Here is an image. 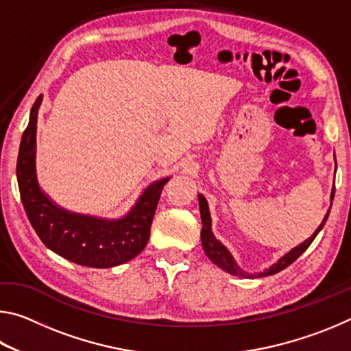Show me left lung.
Instances as JSON below:
<instances>
[{
    "label": "left lung",
    "mask_w": 351,
    "mask_h": 351,
    "mask_svg": "<svg viewBox=\"0 0 351 351\" xmlns=\"http://www.w3.org/2000/svg\"><path fill=\"white\" fill-rule=\"evenodd\" d=\"M199 197V212H201V219H203V229H201V243H203V247H204V252L207 254V257H209L213 263H215L217 266H219V268L228 271L229 274H234V276H239V277H251L247 274V272H245L243 269H240L239 266H237V263L232 258V255L229 254L228 249H226L221 243H219L215 237H213L212 230H210V213H209V206H207V201L206 198L203 197V195H198ZM331 198H335V190H332V195ZM330 215V210L328 213H326L322 224L319 226L316 232L313 234L311 239H308L305 243H302L300 246L294 247L293 251L288 252L287 255H285L283 258L278 260V263H276L274 266H272L271 269H268L266 272H263V274L260 276H272L276 274V272H280L282 269L288 268V266L291 263H294V261L300 257L302 254H304L308 247H310V245L313 243V240L316 239V235L320 232V229L324 228V224L326 221V218H328Z\"/></svg>",
    "instance_id": "1"
}]
</instances>
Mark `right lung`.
<instances>
[{"instance_id": "add662e5", "label": "right lung", "mask_w": 351, "mask_h": 351, "mask_svg": "<svg viewBox=\"0 0 351 351\" xmlns=\"http://www.w3.org/2000/svg\"><path fill=\"white\" fill-rule=\"evenodd\" d=\"M41 97L32 106L16 159L21 203L34 230L45 246L77 265L112 268L130 261L147 246L158 201L169 178L152 184L133 210L119 221L62 210L45 197L35 176V132Z\"/></svg>"}]
</instances>
